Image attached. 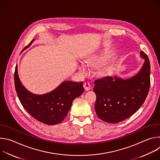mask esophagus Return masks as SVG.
Instances as JSON below:
<instances>
[{
  "label": "esophagus",
  "instance_id": "34e87169",
  "mask_svg": "<svg viewBox=\"0 0 160 160\" xmlns=\"http://www.w3.org/2000/svg\"><path fill=\"white\" fill-rule=\"evenodd\" d=\"M83 87L85 88V90H88L90 89V85L89 83H87V82H85L83 84Z\"/></svg>",
  "mask_w": 160,
  "mask_h": 160
}]
</instances>
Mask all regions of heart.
Returning a JSON list of instances; mask_svg holds the SVG:
<instances>
[{
  "label": "heart",
  "instance_id": "obj_1",
  "mask_svg": "<svg viewBox=\"0 0 160 160\" xmlns=\"http://www.w3.org/2000/svg\"><path fill=\"white\" fill-rule=\"evenodd\" d=\"M104 61V58H101V57H93L89 58L87 62L88 65L92 66H98L101 64H102ZM79 69L80 71L84 73L87 72V68L85 65L84 64H81L79 66Z\"/></svg>",
  "mask_w": 160,
  "mask_h": 160
}]
</instances>
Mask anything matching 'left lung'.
I'll return each instance as SVG.
<instances>
[{
  "instance_id": "1",
  "label": "left lung",
  "mask_w": 160,
  "mask_h": 160,
  "mask_svg": "<svg viewBox=\"0 0 160 160\" xmlns=\"http://www.w3.org/2000/svg\"><path fill=\"white\" fill-rule=\"evenodd\" d=\"M141 55L145 61L137 75L127 80L106 76L94 81L95 109L104 122L117 123L127 119L146 100L151 83V67L147 54L141 51Z\"/></svg>"
}]
</instances>
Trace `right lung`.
Instances as JSON below:
<instances>
[{
	"label": "right lung",
	"instance_id": "add662e5",
	"mask_svg": "<svg viewBox=\"0 0 160 160\" xmlns=\"http://www.w3.org/2000/svg\"><path fill=\"white\" fill-rule=\"evenodd\" d=\"M14 85L22 107L35 119L49 125L62 122L70 110L73 101L84 91L83 82L66 81L48 94L40 96L33 94L22 86L18 75L17 66L14 72Z\"/></svg>",
	"mask_w": 160,
	"mask_h": 160
}]
</instances>
